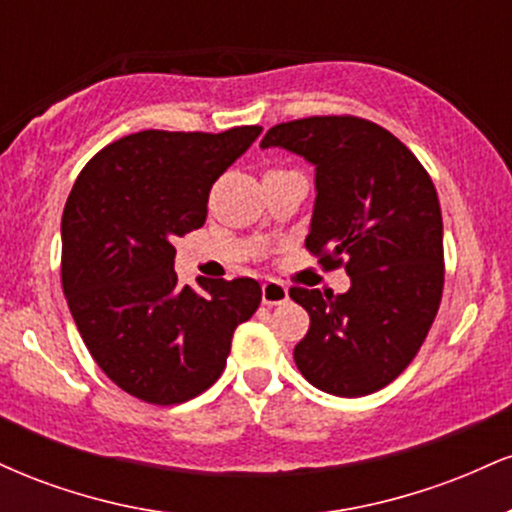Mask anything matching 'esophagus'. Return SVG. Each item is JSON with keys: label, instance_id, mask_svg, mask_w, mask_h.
Segmentation results:
<instances>
[{"label": "esophagus", "instance_id": "34e87169", "mask_svg": "<svg viewBox=\"0 0 512 512\" xmlns=\"http://www.w3.org/2000/svg\"><path fill=\"white\" fill-rule=\"evenodd\" d=\"M289 301V289L279 281L269 279L262 284V303L264 305H281Z\"/></svg>", "mask_w": 512, "mask_h": 512}]
</instances>
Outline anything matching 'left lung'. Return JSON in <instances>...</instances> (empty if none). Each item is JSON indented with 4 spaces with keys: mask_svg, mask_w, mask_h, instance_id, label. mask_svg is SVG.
Masks as SVG:
<instances>
[{
    "mask_svg": "<svg viewBox=\"0 0 512 512\" xmlns=\"http://www.w3.org/2000/svg\"><path fill=\"white\" fill-rule=\"evenodd\" d=\"M260 146L313 163L317 195L305 248L325 269L351 276L346 293L289 291L310 315L293 361L330 395L378 392L419 354L443 296L433 180L395 134L351 115L281 122Z\"/></svg>",
    "mask_w": 512,
    "mask_h": 512,
    "instance_id": "8db88e82",
    "label": "left lung"
}]
</instances>
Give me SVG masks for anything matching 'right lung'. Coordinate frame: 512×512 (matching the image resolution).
Instances as JSON below:
<instances>
[{
    "label": "right lung",
    "instance_id": "add662e5",
    "mask_svg": "<svg viewBox=\"0 0 512 512\" xmlns=\"http://www.w3.org/2000/svg\"><path fill=\"white\" fill-rule=\"evenodd\" d=\"M260 132L144 129L98 151L69 192L64 296L93 361L132 397L168 407L209 390L262 301L248 276L192 289L173 269V240L202 226L211 185Z\"/></svg>",
    "mask_w": 512,
    "mask_h": 512
}]
</instances>
